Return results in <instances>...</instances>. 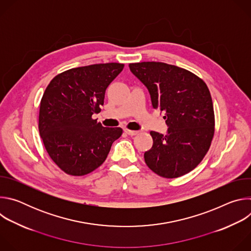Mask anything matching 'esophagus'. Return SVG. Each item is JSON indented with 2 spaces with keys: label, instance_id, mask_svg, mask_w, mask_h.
<instances>
[{
  "label": "esophagus",
  "instance_id": "34e87169",
  "mask_svg": "<svg viewBox=\"0 0 251 251\" xmlns=\"http://www.w3.org/2000/svg\"><path fill=\"white\" fill-rule=\"evenodd\" d=\"M124 132L130 136H135L139 133V131H134V130H129V129H124Z\"/></svg>",
  "mask_w": 251,
  "mask_h": 251
}]
</instances>
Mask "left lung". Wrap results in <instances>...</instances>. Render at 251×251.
<instances>
[{
	"label": "left lung",
	"mask_w": 251,
	"mask_h": 251,
	"mask_svg": "<svg viewBox=\"0 0 251 251\" xmlns=\"http://www.w3.org/2000/svg\"><path fill=\"white\" fill-rule=\"evenodd\" d=\"M144 84L154 109L165 113L167 134L155 131L152 148L145 152L147 166L157 175L174 178L194 170L207 153L214 134V112L202 79L176 65L144 61L129 64Z\"/></svg>",
	"instance_id": "obj_1"
}]
</instances>
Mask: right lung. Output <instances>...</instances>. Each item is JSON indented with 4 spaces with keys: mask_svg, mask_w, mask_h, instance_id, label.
Returning a JSON list of instances; mask_svg holds the SVG:
<instances>
[{
    "mask_svg": "<svg viewBox=\"0 0 251 251\" xmlns=\"http://www.w3.org/2000/svg\"><path fill=\"white\" fill-rule=\"evenodd\" d=\"M123 67L111 62L71 68L48 85L40 106L39 130L47 152L64 173H91L122 135L121 128L103 127L92 115L100 111L106 88Z\"/></svg>",
    "mask_w": 251,
    "mask_h": 251,
    "instance_id": "right-lung-1",
    "label": "right lung"
}]
</instances>
